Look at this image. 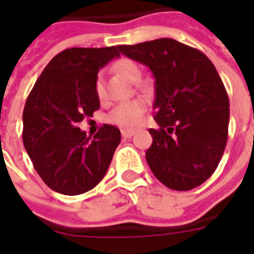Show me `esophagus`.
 Returning a JSON list of instances; mask_svg holds the SVG:
<instances>
[{
	"label": "esophagus",
	"mask_w": 254,
	"mask_h": 254,
	"mask_svg": "<svg viewBox=\"0 0 254 254\" xmlns=\"http://www.w3.org/2000/svg\"><path fill=\"white\" fill-rule=\"evenodd\" d=\"M122 134V137L124 138H129V137H132L133 134H134V130H129V129H124L121 132Z\"/></svg>",
	"instance_id": "1"
}]
</instances>
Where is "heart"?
Segmentation results:
<instances>
[{
	"mask_svg": "<svg viewBox=\"0 0 254 254\" xmlns=\"http://www.w3.org/2000/svg\"><path fill=\"white\" fill-rule=\"evenodd\" d=\"M113 70L120 74L130 83H136L140 80L141 69L137 63H134L130 58H120L113 64ZM95 94L96 98L103 102L106 98L105 84H103V76L99 73L95 78ZM147 110V103L143 99H133L125 103L117 105L113 110L107 114V121L121 127H134L143 121L144 113Z\"/></svg>",
	"mask_w": 254,
	"mask_h": 254,
	"instance_id": "b5f03b06",
	"label": "heart"
}]
</instances>
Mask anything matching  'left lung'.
Listing matches in <instances>:
<instances>
[{
    "label": "left lung",
    "instance_id": "1",
    "mask_svg": "<svg viewBox=\"0 0 254 254\" xmlns=\"http://www.w3.org/2000/svg\"><path fill=\"white\" fill-rule=\"evenodd\" d=\"M118 49L154 73L159 129H149V169L174 190L200 187L216 170L229 136L230 102L216 67L204 53L169 38Z\"/></svg>",
    "mask_w": 254,
    "mask_h": 254
}]
</instances>
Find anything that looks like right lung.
I'll list each match as a JSON object with an SVG mask.
<instances>
[{"label":"right lung","instance_id":"obj_1","mask_svg":"<svg viewBox=\"0 0 254 254\" xmlns=\"http://www.w3.org/2000/svg\"><path fill=\"white\" fill-rule=\"evenodd\" d=\"M114 57H120L116 46L66 49L47 64L27 98L23 143L43 182L61 194L94 189L121 141L113 125L105 124L94 137L78 127L100 107L95 78Z\"/></svg>","mask_w":254,"mask_h":254}]
</instances>
